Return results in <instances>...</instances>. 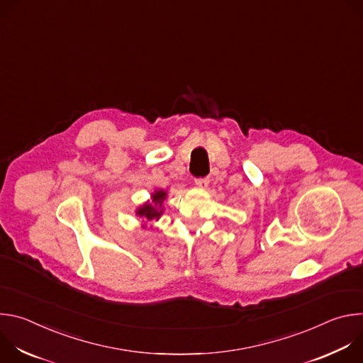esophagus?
Listing matches in <instances>:
<instances>
[{
    "mask_svg": "<svg viewBox=\"0 0 363 363\" xmlns=\"http://www.w3.org/2000/svg\"><path fill=\"white\" fill-rule=\"evenodd\" d=\"M208 184H210V179L208 178H196L195 179V185L196 186H199V188H206V186H208Z\"/></svg>",
    "mask_w": 363,
    "mask_h": 363,
    "instance_id": "obj_1",
    "label": "esophagus"
}]
</instances>
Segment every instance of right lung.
Returning a JSON list of instances; mask_svg holds the SVG:
<instances>
[{
    "label": "right lung",
    "mask_w": 363,
    "mask_h": 363,
    "mask_svg": "<svg viewBox=\"0 0 363 363\" xmlns=\"http://www.w3.org/2000/svg\"><path fill=\"white\" fill-rule=\"evenodd\" d=\"M152 196H153L155 206H153L152 203H145L143 206H140V208L136 211V214H138L139 217H143V218H146V220H149V221H150V220H158V218L161 217L162 211L158 210V206H160V208L162 206V202H164V199H165V196H167V192H164V191H157Z\"/></svg>",
    "instance_id": "right-lung-1"
}]
</instances>
